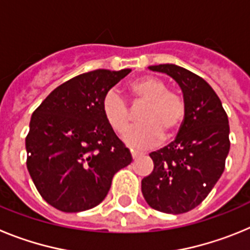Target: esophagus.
Returning a JSON list of instances; mask_svg holds the SVG:
<instances>
[{"label": "esophagus", "mask_w": 250, "mask_h": 250, "mask_svg": "<svg viewBox=\"0 0 250 250\" xmlns=\"http://www.w3.org/2000/svg\"><path fill=\"white\" fill-rule=\"evenodd\" d=\"M140 155H141V152L135 151V150H131V156H132V159L139 158V156H140Z\"/></svg>", "instance_id": "1"}]
</instances>
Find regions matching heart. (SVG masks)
Returning a JSON list of instances; mask_svg holds the SVG:
<instances>
[{"label": "heart", "mask_w": 250, "mask_h": 250, "mask_svg": "<svg viewBox=\"0 0 250 250\" xmlns=\"http://www.w3.org/2000/svg\"><path fill=\"white\" fill-rule=\"evenodd\" d=\"M127 90L132 103H146V106L140 118L144 124L124 135L125 144L134 149H149L159 144L163 135L167 139L175 135L185 118V101L178 92L167 90V83L155 76L131 81ZM103 114L109 126L118 134L130 126L129 106L114 90L104 99Z\"/></svg>", "instance_id": "obj_1"}]
</instances>
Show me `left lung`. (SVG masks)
<instances>
[{
    "mask_svg": "<svg viewBox=\"0 0 250 250\" xmlns=\"http://www.w3.org/2000/svg\"><path fill=\"white\" fill-rule=\"evenodd\" d=\"M149 68L178 83L185 118L175 140L150 152L154 170L141 180V191L152 209L183 214L207 198L224 171L230 149L228 115L211 86L198 75L173 63Z\"/></svg>",
    "mask_w": 250,
    "mask_h": 250,
    "instance_id": "left-lung-1",
    "label": "left lung"
}]
</instances>
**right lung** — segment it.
I'll use <instances>...</instances> for the list:
<instances>
[{"instance_id":"obj_1","label":"right lung","mask_w":250,"mask_h":250,"mask_svg":"<svg viewBox=\"0 0 250 250\" xmlns=\"http://www.w3.org/2000/svg\"><path fill=\"white\" fill-rule=\"evenodd\" d=\"M130 71L100 68L72 77L31 116L27 170L40 195L59 210L77 213L100 204L115 173L132 161L103 114L109 90Z\"/></svg>"}]
</instances>
